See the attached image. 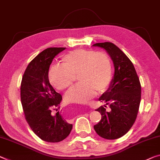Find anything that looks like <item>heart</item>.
Returning <instances> with one entry per match:
<instances>
[{"mask_svg":"<svg viewBox=\"0 0 160 160\" xmlns=\"http://www.w3.org/2000/svg\"><path fill=\"white\" fill-rule=\"evenodd\" d=\"M63 67L53 66L48 72L51 85L63 90L72 84L76 77L78 82L65 94L69 103L84 104L96 95L107 92L113 79V65L109 56L104 53L79 48L63 56Z\"/></svg>","mask_w":160,"mask_h":160,"instance_id":"b5f03b06","label":"heart"}]
</instances>
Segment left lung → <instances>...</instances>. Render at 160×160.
<instances>
[{"label":"left lung","instance_id":"obj_1","mask_svg":"<svg viewBox=\"0 0 160 160\" xmlns=\"http://www.w3.org/2000/svg\"><path fill=\"white\" fill-rule=\"evenodd\" d=\"M93 46L105 49L114 66L111 85L99 99L109 106L110 111H106L102 106L96 110L102 114V119L94 128L102 138L116 139L127 134L136 120L141 101V84L133 63L116 45L104 42Z\"/></svg>","mask_w":160,"mask_h":160}]
</instances>
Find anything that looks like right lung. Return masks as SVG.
<instances>
[{
    "label": "right lung",
    "instance_id": "obj_1",
    "mask_svg": "<svg viewBox=\"0 0 160 160\" xmlns=\"http://www.w3.org/2000/svg\"><path fill=\"white\" fill-rule=\"evenodd\" d=\"M64 49L48 48L41 52L29 63L21 81V100L26 121L39 138L48 142L62 141L73 127L61 113H51L59 107L62 97L50 84L48 70L55 56Z\"/></svg>",
    "mask_w": 160,
    "mask_h": 160
}]
</instances>
